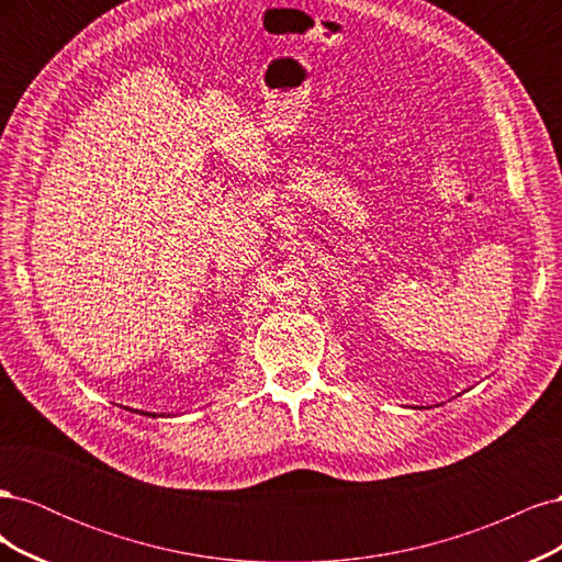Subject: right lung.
Here are the masks:
<instances>
[{
	"label": "right lung",
	"mask_w": 562,
	"mask_h": 562,
	"mask_svg": "<svg viewBox=\"0 0 562 562\" xmlns=\"http://www.w3.org/2000/svg\"><path fill=\"white\" fill-rule=\"evenodd\" d=\"M140 415H149V413H140ZM149 417H159V415H155V413H151ZM161 417H164V415H161Z\"/></svg>",
	"instance_id": "right-lung-1"
}]
</instances>
